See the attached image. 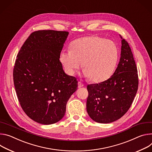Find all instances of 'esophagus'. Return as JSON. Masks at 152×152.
<instances>
[{
	"label": "esophagus",
	"mask_w": 152,
	"mask_h": 152,
	"mask_svg": "<svg viewBox=\"0 0 152 152\" xmlns=\"http://www.w3.org/2000/svg\"><path fill=\"white\" fill-rule=\"evenodd\" d=\"M78 87L80 88H81V87H83L84 86V85L83 84L81 83V82H80V81H78Z\"/></svg>",
	"instance_id": "obj_1"
}]
</instances>
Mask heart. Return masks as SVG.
I'll list each match as a JSON object with an SVG mask.
<instances>
[{
  "label": "heart",
  "mask_w": 152,
  "mask_h": 152,
  "mask_svg": "<svg viewBox=\"0 0 152 152\" xmlns=\"http://www.w3.org/2000/svg\"><path fill=\"white\" fill-rule=\"evenodd\" d=\"M118 56V48L114 42L92 36L72 42L70 50H63L60 53V61L70 75L75 74L82 63L85 77L99 83L112 76Z\"/></svg>",
  "instance_id": "heart-1"
}]
</instances>
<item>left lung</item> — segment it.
<instances>
[{
  "label": "left lung",
  "mask_w": 152,
  "mask_h": 152,
  "mask_svg": "<svg viewBox=\"0 0 152 152\" xmlns=\"http://www.w3.org/2000/svg\"><path fill=\"white\" fill-rule=\"evenodd\" d=\"M121 43V58L113 74L107 80L87 86L86 110L97 123H110L120 119L130 107L138 91L135 61L127 42L123 39Z\"/></svg>",
  "instance_id": "1"
}]
</instances>
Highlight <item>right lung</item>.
I'll return each mask as SVG.
<instances>
[{
	"label": "right lung",
	"mask_w": 152,
	"mask_h": 152,
	"mask_svg": "<svg viewBox=\"0 0 152 152\" xmlns=\"http://www.w3.org/2000/svg\"><path fill=\"white\" fill-rule=\"evenodd\" d=\"M67 31L32 32L17 56L14 85L20 104L31 119L52 124L64 116L67 101L78 88L74 77L66 75L60 55Z\"/></svg>",
	"instance_id": "add662e5"
}]
</instances>
